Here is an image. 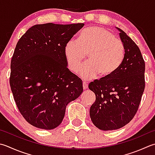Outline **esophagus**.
Segmentation results:
<instances>
[{"label": "esophagus", "mask_w": 155, "mask_h": 155, "mask_svg": "<svg viewBox=\"0 0 155 155\" xmlns=\"http://www.w3.org/2000/svg\"><path fill=\"white\" fill-rule=\"evenodd\" d=\"M83 89L85 90L88 88V84L87 82H83Z\"/></svg>", "instance_id": "1"}]
</instances>
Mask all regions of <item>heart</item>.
I'll return each instance as SVG.
<instances>
[{
  "label": "heart",
  "instance_id": "heart-1",
  "mask_svg": "<svg viewBox=\"0 0 155 155\" xmlns=\"http://www.w3.org/2000/svg\"><path fill=\"white\" fill-rule=\"evenodd\" d=\"M66 64L71 71L77 72L87 54V62L81 68L79 75L92 79L113 75L124 61L125 48L113 32L104 27L93 26L83 29L77 41L70 40L64 49Z\"/></svg>",
  "mask_w": 155,
  "mask_h": 155
}]
</instances>
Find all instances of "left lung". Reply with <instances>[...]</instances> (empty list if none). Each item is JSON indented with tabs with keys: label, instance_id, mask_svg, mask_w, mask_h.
Segmentation results:
<instances>
[{
	"label": "left lung",
	"instance_id": "8db88e82",
	"mask_svg": "<svg viewBox=\"0 0 155 155\" xmlns=\"http://www.w3.org/2000/svg\"><path fill=\"white\" fill-rule=\"evenodd\" d=\"M116 29L125 48L122 65L111 77L89 84L96 96L90 108L91 119L97 128L104 131L122 128L132 120L145 87V64L140 50L123 30Z\"/></svg>",
	"mask_w": 155,
	"mask_h": 155
}]
</instances>
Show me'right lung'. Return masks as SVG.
<instances>
[{
  "label": "right lung",
  "mask_w": 155,
  "mask_h": 155,
  "mask_svg": "<svg viewBox=\"0 0 155 155\" xmlns=\"http://www.w3.org/2000/svg\"><path fill=\"white\" fill-rule=\"evenodd\" d=\"M84 25H35L17 42L11 62V89L20 113L36 128H56L66 106L83 91L81 79L67 67L64 49Z\"/></svg>",
  "instance_id": "add662e5"
}]
</instances>
